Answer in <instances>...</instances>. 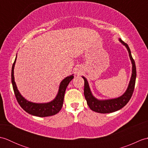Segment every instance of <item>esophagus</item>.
I'll return each instance as SVG.
<instances>
[{"instance_id":"esophagus-1","label":"esophagus","mask_w":148,"mask_h":148,"mask_svg":"<svg viewBox=\"0 0 148 148\" xmlns=\"http://www.w3.org/2000/svg\"><path fill=\"white\" fill-rule=\"evenodd\" d=\"M75 73H76V74H77V75H79V74H81V71L79 69H76V71H75Z\"/></svg>"}]
</instances>
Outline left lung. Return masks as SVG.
<instances>
[{
	"label": "left lung",
	"mask_w": 148,
	"mask_h": 148,
	"mask_svg": "<svg viewBox=\"0 0 148 148\" xmlns=\"http://www.w3.org/2000/svg\"><path fill=\"white\" fill-rule=\"evenodd\" d=\"M119 40L127 48L128 53H129V56L131 60L132 64V73L130 83L129 84H128L126 92L124 93L123 95L116 99L109 100H98L92 95L89 87L88 83L86 78L83 76L84 81V95L86 100L87 104L88 105L89 108L92 111L97 112L104 114V113H110L118 111V110L123 108L129 102L134 92L136 79V64H135L134 60L133 59L132 56L130 49L127 44L123 41L121 39H119Z\"/></svg>",
	"instance_id": "1"
}]
</instances>
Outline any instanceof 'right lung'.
Segmentation results:
<instances>
[{
    "label": "right lung",
    "instance_id": "add662e5",
    "mask_svg": "<svg viewBox=\"0 0 148 148\" xmlns=\"http://www.w3.org/2000/svg\"><path fill=\"white\" fill-rule=\"evenodd\" d=\"M16 60V57L15 60L12 66L11 82L15 97L16 98L18 103L21 107V108L29 114L33 116H39V117H46V116H50L57 114L62 108L65 90L69 83L74 78L73 74L65 77L64 79L62 81L60 84L57 95L52 101L43 103H33L28 101L24 97L21 95V94L19 92L17 88L16 85L14 77V68Z\"/></svg>",
    "mask_w": 148,
    "mask_h": 148
}]
</instances>
